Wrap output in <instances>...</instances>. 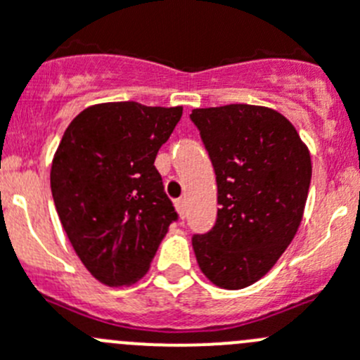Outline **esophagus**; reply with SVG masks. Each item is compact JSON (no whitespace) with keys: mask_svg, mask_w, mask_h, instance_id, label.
Wrapping results in <instances>:
<instances>
[{"mask_svg":"<svg viewBox=\"0 0 360 360\" xmlns=\"http://www.w3.org/2000/svg\"><path fill=\"white\" fill-rule=\"evenodd\" d=\"M176 210H177V213L181 215V219H184V217H186V202H184L183 197H181V199H176Z\"/></svg>","mask_w":360,"mask_h":360,"instance_id":"esophagus-1","label":"esophagus"}]
</instances>
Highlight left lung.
Wrapping results in <instances>:
<instances>
[{
  "label": "left lung",
  "instance_id": "8db88e82",
  "mask_svg": "<svg viewBox=\"0 0 360 360\" xmlns=\"http://www.w3.org/2000/svg\"><path fill=\"white\" fill-rule=\"evenodd\" d=\"M215 170L219 212L208 233H195L197 264L224 289L260 280L292 242L309 195V148L289 120L248 103L193 109Z\"/></svg>",
  "mask_w": 360,
  "mask_h": 360
}]
</instances>
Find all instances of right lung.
<instances>
[{
    "label": "right lung",
    "instance_id": "add662e5",
    "mask_svg": "<svg viewBox=\"0 0 360 360\" xmlns=\"http://www.w3.org/2000/svg\"><path fill=\"white\" fill-rule=\"evenodd\" d=\"M183 108L98 103L77 116L51 163V195L87 271L109 287L147 273L179 219L154 160Z\"/></svg>",
    "mask_w": 360,
    "mask_h": 360
}]
</instances>
